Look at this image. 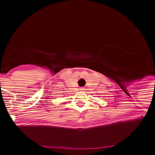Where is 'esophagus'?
Returning a JSON list of instances; mask_svg holds the SVG:
<instances>
[{
	"mask_svg": "<svg viewBox=\"0 0 155 155\" xmlns=\"http://www.w3.org/2000/svg\"><path fill=\"white\" fill-rule=\"evenodd\" d=\"M80 90L81 91H83V90H84V88H80Z\"/></svg>",
	"mask_w": 155,
	"mask_h": 155,
	"instance_id": "1",
	"label": "esophagus"
}]
</instances>
